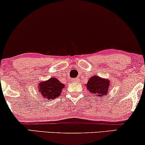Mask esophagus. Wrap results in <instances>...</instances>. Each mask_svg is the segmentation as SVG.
Listing matches in <instances>:
<instances>
[{"instance_id": "esophagus-1", "label": "esophagus", "mask_w": 145, "mask_h": 145, "mask_svg": "<svg viewBox=\"0 0 145 145\" xmlns=\"http://www.w3.org/2000/svg\"><path fill=\"white\" fill-rule=\"evenodd\" d=\"M72 81H73V82H76V83H77V82L79 81V79L78 78H76V79H73Z\"/></svg>"}]
</instances>
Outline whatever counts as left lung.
Returning <instances> with one entry per match:
<instances>
[{
	"label": "left lung",
	"mask_w": 145,
	"mask_h": 145,
	"mask_svg": "<svg viewBox=\"0 0 145 145\" xmlns=\"http://www.w3.org/2000/svg\"><path fill=\"white\" fill-rule=\"evenodd\" d=\"M86 85L91 94L100 98L107 94L108 90L110 87V81L107 79L94 75L90 77Z\"/></svg>",
	"instance_id": "left-lung-1"
}]
</instances>
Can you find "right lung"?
<instances>
[{"instance_id": "right-lung-1", "label": "right lung", "mask_w": 145, "mask_h": 145, "mask_svg": "<svg viewBox=\"0 0 145 145\" xmlns=\"http://www.w3.org/2000/svg\"><path fill=\"white\" fill-rule=\"evenodd\" d=\"M38 85V91L41 94L40 96L49 100L59 97L62 90L65 87V85L55 77L40 82Z\"/></svg>"}]
</instances>
